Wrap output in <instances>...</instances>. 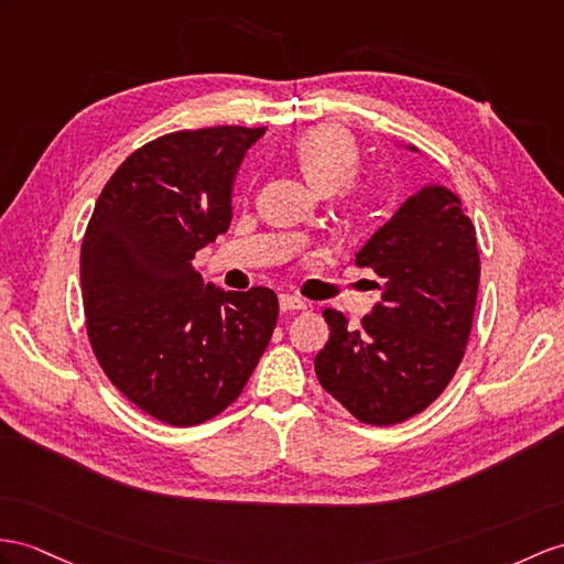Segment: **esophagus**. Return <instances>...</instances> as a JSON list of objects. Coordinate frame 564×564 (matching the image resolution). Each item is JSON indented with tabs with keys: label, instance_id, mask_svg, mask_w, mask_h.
<instances>
[{
	"label": "esophagus",
	"instance_id": "esophagus-1",
	"mask_svg": "<svg viewBox=\"0 0 564 564\" xmlns=\"http://www.w3.org/2000/svg\"><path fill=\"white\" fill-rule=\"evenodd\" d=\"M280 308L282 311H306L308 301L296 294H280Z\"/></svg>",
	"mask_w": 564,
	"mask_h": 564
}]
</instances>
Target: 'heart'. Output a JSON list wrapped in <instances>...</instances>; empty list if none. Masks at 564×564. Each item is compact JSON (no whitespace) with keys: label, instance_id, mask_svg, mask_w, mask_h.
Listing matches in <instances>:
<instances>
[{"label":"heart","instance_id":"b5f03b06","mask_svg":"<svg viewBox=\"0 0 564 564\" xmlns=\"http://www.w3.org/2000/svg\"><path fill=\"white\" fill-rule=\"evenodd\" d=\"M294 160L315 188H347L361 170V150L354 135L337 127H318L306 131L294 143Z\"/></svg>","mask_w":564,"mask_h":564}]
</instances>
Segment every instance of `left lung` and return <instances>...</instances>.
Returning <instances> with one entry per match:
<instances>
[{"label":"left lung","instance_id":"obj_1","mask_svg":"<svg viewBox=\"0 0 564 564\" xmlns=\"http://www.w3.org/2000/svg\"><path fill=\"white\" fill-rule=\"evenodd\" d=\"M386 278L380 304L351 329L325 308L315 376L368 425H394L429 409L455 378L469 345L480 278L476 227L443 186L411 196L356 253Z\"/></svg>","mask_w":564,"mask_h":564}]
</instances>
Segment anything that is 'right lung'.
Segmentation results:
<instances>
[{"mask_svg": "<svg viewBox=\"0 0 564 564\" xmlns=\"http://www.w3.org/2000/svg\"><path fill=\"white\" fill-rule=\"evenodd\" d=\"M265 127L164 133L109 176L80 243L86 333L131 404L186 429L237 400L278 325L268 286L219 292L194 256L231 223V178Z\"/></svg>", "mask_w": 564, "mask_h": 564, "instance_id": "add662e5", "label": "right lung"}]
</instances>
